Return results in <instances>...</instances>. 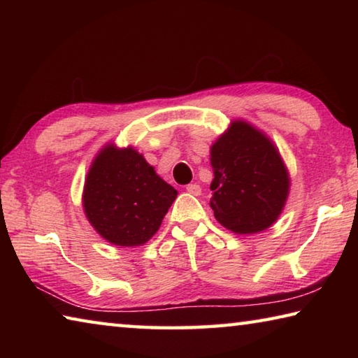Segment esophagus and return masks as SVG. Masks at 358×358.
Wrapping results in <instances>:
<instances>
[{"label":"esophagus","instance_id":"1","mask_svg":"<svg viewBox=\"0 0 358 358\" xmlns=\"http://www.w3.org/2000/svg\"><path fill=\"white\" fill-rule=\"evenodd\" d=\"M186 191L189 192V194H192V196H201L202 187L199 186L197 183H189V185H186Z\"/></svg>","mask_w":358,"mask_h":358}]
</instances>
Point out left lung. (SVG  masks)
<instances>
[{"mask_svg": "<svg viewBox=\"0 0 358 358\" xmlns=\"http://www.w3.org/2000/svg\"><path fill=\"white\" fill-rule=\"evenodd\" d=\"M215 178L210 207L235 234H256L273 224L289 194V175L275 145L245 121H234L211 147Z\"/></svg>", "mask_w": 358, "mask_h": 358, "instance_id": "1", "label": "left lung"}]
</instances>
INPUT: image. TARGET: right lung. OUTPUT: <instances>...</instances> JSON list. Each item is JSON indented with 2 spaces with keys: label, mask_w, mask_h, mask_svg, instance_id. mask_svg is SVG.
I'll list each match as a JSON object with an SVG mask.
<instances>
[{
  "label": "right lung",
  "mask_w": 358,
  "mask_h": 358,
  "mask_svg": "<svg viewBox=\"0 0 358 358\" xmlns=\"http://www.w3.org/2000/svg\"><path fill=\"white\" fill-rule=\"evenodd\" d=\"M177 194L136 150L108 145L88 172L83 210L108 243L141 246L157 232Z\"/></svg>",
  "instance_id": "add662e5"
}]
</instances>
